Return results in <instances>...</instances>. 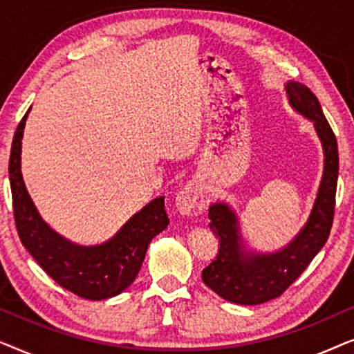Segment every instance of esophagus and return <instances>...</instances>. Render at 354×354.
I'll return each instance as SVG.
<instances>
[{
	"label": "esophagus",
	"mask_w": 354,
	"mask_h": 354,
	"mask_svg": "<svg viewBox=\"0 0 354 354\" xmlns=\"http://www.w3.org/2000/svg\"><path fill=\"white\" fill-rule=\"evenodd\" d=\"M207 196L201 187L190 183L178 193L176 198V207L182 216H198L205 211Z\"/></svg>",
	"instance_id": "obj_1"
}]
</instances>
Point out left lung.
<instances>
[{"mask_svg":"<svg viewBox=\"0 0 354 354\" xmlns=\"http://www.w3.org/2000/svg\"><path fill=\"white\" fill-rule=\"evenodd\" d=\"M288 103L309 119L324 151V172L306 224L295 239L272 253H258L245 246L239 217L229 203L209 206V227L219 239V253L203 269V282L221 298L253 306L277 298L308 268L330 234L338 178L337 138L328 125L316 95L299 82L285 84Z\"/></svg>","mask_w":354,"mask_h":354,"instance_id":"obj_1","label":"left lung"}]
</instances>
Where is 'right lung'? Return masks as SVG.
I'll return each mask as SVG.
<instances>
[{
	"label": "right lung",
	"instance_id": "obj_1",
	"mask_svg": "<svg viewBox=\"0 0 354 354\" xmlns=\"http://www.w3.org/2000/svg\"><path fill=\"white\" fill-rule=\"evenodd\" d=\"M28 113L30 108L17 125L9 156V183L19 239L38 266L62 288L93 301L113 298L132 285L149 241L167 227L164 196L154 198L135 212L103 243L85 246L64 239L43 221L24 183L21 153Z\"/></svg>",
	"mask_w": 354,
	"mask_h": 354
}]
</instances>
